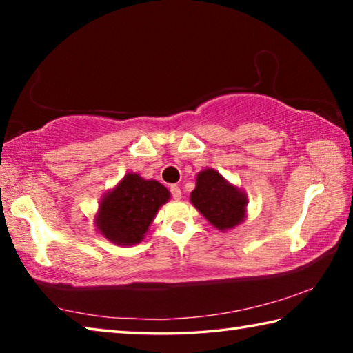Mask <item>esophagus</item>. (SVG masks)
I'll list each match as a JSON object with an SVG mask.
<instances>
[{
	"instance_id": "34e87169",
	"label": "esophagus",
	"mask_w": 353,
	"mask_h": 353,
	"mask_svg": "<svg viewBox=\"0 0 353 353\" xmlns=\"http://www.w3.org/2000/svg\"><path fill=\"white\" fill-rule=\"evenodd\" d=\"M171 194H172V198H174L176 201H179V199H182V190H181V187H179V185H171Z\"/></svg>"
}]
</instances>
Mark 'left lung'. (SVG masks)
Returning <instances> with one entry per match:
<instances>
[{
    "label": "left lung",
    "mask_w": 353,
    "mask_h": 353,
    "mask_svg": "<svg viewBox=\"0 0 353 353\" xmlns=\"http://www.w3.org/2000/svg\"><path fill=\"white\" fill-rule=\"evenodd\" d=\"M190 201L218 230L232 229L246 218L248 198L244 191L227 182L213 168L199 172Z\"/></svg>",
    "instance_id": "8db88e82"
}]
</instances>
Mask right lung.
Masks as SVG:
<instances>
[{"mask_svg":"<svg viewBox=\"0 0 353 353\" xmlns=\"http://www.w3.org/2000/svg\"><path fill=\"white\" fill-rule=\"evenodd\" d=\"M170 198V191L162 183L129 172L103 196L94 224L109 241L134 246L145 238L159 208Z\"/></svg>","mask_w":353,"mask_h":353,"instance_id":"add662e5","label":"right lung"}]
</instances>
